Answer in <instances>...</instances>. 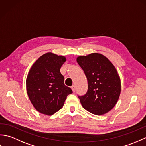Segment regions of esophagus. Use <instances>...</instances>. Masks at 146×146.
Here are the masks:
<instances>
[{
  "mask_svg": "<svg viewBox=\"0 0 146 146\" xmlns=\"http://www.w3.org/2000/svg\"><path fill=\"white\" fill-rule=\"evenodd\" d=\"M71 89H72V90L73 92H75L76 90V88H75V85H72L71 86Z\"/></svg>",
  "mask_w": 146,
  "mask_h": 146,
  "instance_id": "obj_1",
  "label": "esophagus"
}]
</instances>
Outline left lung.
<instances>
[{
    "mask_svg": "<svg viewBox=\"0 0 146 146\" xmlns=\"http://www.w3.org/2000/svg\"><path fill=\"white\" fill-rule=\"evenodd\" d=\"M88 80V90L78 96L85 110L93 114L104 115L114 107L121 91L120 79L110 60L100 53H91L76 58Z\"/></svg>",
    "mask_w": 146,
    "mask_h": 146,
    "instance_id": "left-lung-1",
    "label": "left lung"
}]
</instances>
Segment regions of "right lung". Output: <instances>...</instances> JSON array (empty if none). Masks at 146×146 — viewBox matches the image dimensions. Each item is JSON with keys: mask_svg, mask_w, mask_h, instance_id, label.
Instances as JSON below:
<instances>
[{"mask_svg": "<svg viewBox=\"0 0 146 146\" xmlns=\"http://www.w3.org/2000/svg\"><path fill=\"white\" fill-rule=\"evenodd\" d=\"M66 58L47 52L36 60L26 78V90L36 110L52 115L63 107L72 90L64 85L60 68Z\"/></svg>", "mask_w": 146, "mask_h": 146, "instance_id": "right-lung-1", "label": "right lung"}]
</instances>
